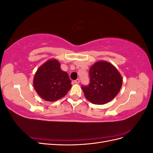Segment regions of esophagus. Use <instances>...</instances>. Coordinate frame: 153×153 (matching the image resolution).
<instances>
[{"mask_svg": "<svg viewBox=\"0 0 153 153\" xmlns=\"http://www.w3.org/2000/svg\"><path fill=\"white\" fill-rule=\"evenodd\" d=\"M74 82H75V84H79V83H80V80L79 79H76V80L74 81Z\"/></svg>", "mask_w": 153, "mask_h": 153, "instance_id": "obj_1", "label": "esophagus"}]
</instances>
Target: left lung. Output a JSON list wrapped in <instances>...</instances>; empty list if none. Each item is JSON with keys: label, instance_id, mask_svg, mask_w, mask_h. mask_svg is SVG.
Returning a JSON list of instances; mask_svg holds the SVG:
<instances>
[{"label": "left lung", "instance_id": "left-lung-1", "mask_svg": "<svg viewBox=\"0 0 153 153\" xmlns=\"http://www.w3.org/2000/svg\"><path fill=\"white\" fill-rule=\"evenodd\" d=\"M90 84L82 86L85 97L91 103L103 105L116 96L123 84V78L113 64L100 61L92 65L89 69Z\"/></svg>", "mask_w": 153, "mask_h": 153}]
</instances>
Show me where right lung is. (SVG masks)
Masks as SVG:
<instances>
[{"label":"right lung","mask_w":153,"mask_h":153,"mask_svg":"<svg viewBox=\"0 0 153 153\" xmlns=\"http://www.w3.org/2000/svg\"><path fill=\"white\" fill-rule=\"evenodd\" d=\"M68 73L61 68L55 59L43 63L34 75L33 85L38 94L44 100L55 101L68 93L72 86Z\"/></svg>","instance_id":"1"}]
</instances>
